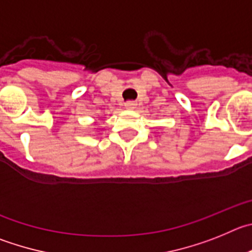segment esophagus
<instances>
[{
    "mask_svg": "<svg viewBox=\"0 0 252 252\" xmlns=\"http://www.w3.org/2000/svg\"><path fill=\"white\" fill-rule=\"evenodd\" d=\"M135 106H137V104L134 101H126V109L128 110H134Z\"/></svg>",
    "mask_w": 252,
    "mask_h": 252,
    "instance_id": "1",
    "label": "esophagus"
}]
</instances>
